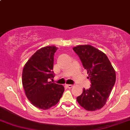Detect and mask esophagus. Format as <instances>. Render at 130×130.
Listing matches in <instances>:
<instances>
[{
  "label": "esophagus",
  "mask_w": 130,
  "mask_h": 130,
  "mask_svg": "<svg viewBox=\"0 0 130 130\" xmlns=\"http://www.w3.org/2000/svg\"><path fill=\"white\" fill-rule=\"evenodd\" d=\"M66 86L68 87V88H69V89H71V88H72L73 87V85H71V84H67Z\"/></svg>",
  "instance_id": "esophagus-1"
}]
</instances>
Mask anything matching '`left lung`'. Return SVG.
I'll return each mask as SVG.
<instances>
[{"label":"left lung","mask_w":130,"mask_h":130,"mask_svg":"<svg viewBox=\"0 0 130 130\" xmlns=\"http://www.w3.org/2000/svg\"><path fill=\"white\" fill-rule=\"evenodd\" d=\"M73 50L80 58L91 82L90 87L84 89L77 101L88 111L100 109L107 102L115 83V69L107 55L90 44L78 45Z\"/></svg>","instance_id":"8db88e82"}]
</instances>
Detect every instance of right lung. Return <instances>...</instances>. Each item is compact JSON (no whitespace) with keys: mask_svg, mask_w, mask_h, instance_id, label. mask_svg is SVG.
I'll list each match as a JSON object with an SVG mask.
<instances>
[{"mask_svg":"<svg viewBox=\"0 0 130 130\" xmlns=\"http://www.w3.org/2000/svg\"><path fill=\"white\" fill-rule=\"evenodd\" d=\"M58 48L43 47L28 60L22 72V84L28 99L35 107L48 110L58 103L64 91L62 85L51 81L54 77V55Z\"/></svg>","mask_w":130,"mask_h":130,"instance_id":"right-lung-1","label":"right lung"}]
</instances>
